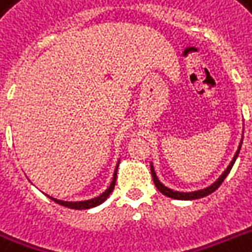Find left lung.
Wrapping results in <instances>:
<instances>
[{
    "mask_svg": "<svg viewBox=\"0 0 252 252\" xmlns=\"http://www.w3.org/2000/svg\"><path fill=\"white\" fill-rule=\"evenodd\" d=\"M242 141H243V136L241 142H239L238 149H237V152H235V156L233 157V159H231V162L226 167V170H225V171L219 176V179L216 180V182H213L211 186H208V187L203 188V189H197V191H191V192L174 191V189H171V188L166 187L163 183H161V180L158 179L157 172H156V170H154L153 162H152V163H150V171H152V176H153V182L154 184H156V187H157V189L161 192L162 195H165L167 196V197H171V199H176V200H196V199H201V197H205V196L211 195L212 192H215L216 189L222 184L223 179H225V178L227 176V174L230 172L231 167H233V165L235 163V159H237V157H238L239 150H241V146H242Z\"/></svg>",
    "mask_w": 252,
    "mask_h": 252,
    "instance_id": "1",
    "label": "left lung"
}]
</instances>
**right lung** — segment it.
<instances>
[{"mask_svg":"<svg viewBox=\"0 0 252 252\" xmlns=\"http://www.w3.org/2000/svg\"><path fill=\"white\" fill-rule=\"evenodd\" d=\"M119 162H120V159H119L118 163H116V167H115L111 184L108 186V188H107L106 191L102 192V193H100L99 196H96V197H93V199H89V200H81V201H65V200H60V199H56V197H52V196L47 195V193H45V196L49 197L51 200H53V201H56L57 204L63 205V207L70 208V209H78V211H81V209H90V208L98 207V205H100L102 203H104V201L107 200V197L110 196L111 192L114 191L115 183H116V174H118Z\"/></svg>","mask_w":252,"mask_h":252,"instance_id":"obj_1","label":"right lung"}]
</instances>
